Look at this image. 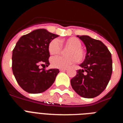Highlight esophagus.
<instances>
[{"mask_svg":"<svg viewBox=\"0 0 123 123\" xmlns=\"http://www.w3.org/2000/svg\"><path fill=\"white\" fill-rule=\"evenodd\" d=\"M66 70H67V68H60V71H66Z\"/></svg>","mask_w":123,"mask_h":123,"instance_id":"esophagus-1","label":"esophagus"}]
</instances>
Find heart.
<instances>
[{
  "mask_svg": "<svg viewBox=\"0 0 123 123\" xmlns=\"http://www.w3.org/2000/svg\"><path fill=\"white\" fill-rule=\"evenodd\" d=\"M65 47L69 48L67 52L68 56H56L50 59L51 65L55 68H66L75 63L77 61L81 62L84 58V52L81 49L82 43L76 37H70L65 41H61ZM62 51V45L58 39H54L49 45V52L50 55L59 54Z\"/></svg>",
  "mask_w": 123,
  "mask_h": 123,
  "instance_id": "obj_1",
  "label": "heart"
}]
</instances>
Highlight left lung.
<instances>
[{
	"mask_svg": "<svg viewBox=\"0 0 123 123\" xmlns=\"http://www.w3.org/2000/svg\"><path fill=\"white\" fill-rule=\"evenodd\" d=\"M86 47V58L81 69L71 79V85L78 95L84 98L98 96L106 87L112 74L111 54L100 41L88 36H77Z\"/></svg>",
	"mask_w": 123,
	"mask_h": 123,
	"instance_id": "obj_1",
	"label": "left lung"
}]
</instances>
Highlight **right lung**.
<instances>
[{"mask_svg": "<svg viewBox=\"0 0 123 123\" xmlns=\"http://www.w3.org/2000/svg\"><path fill=\"white\" fill-rule=\"evenodd\" d=\"M58 36L45 29H38L21 36L16 44L12 53L13 73L26 92L41 93L55 81L58 69L45 70V68L50 65L49 45Z\"/></svg>", "mask_w": 123, "mask_h": 123, "instance_id": "obj_1", "label": "right lung"}]
</instances>
